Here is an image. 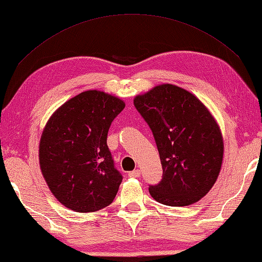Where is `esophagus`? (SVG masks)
I'll return each instance as SVG.
<instances>
[{"label": "esophagus", "mask_w": 262, "mask_h": 262, "mask_svg": "<svg viewBox=\"0 0 262 262\" xmlns=\"http://www.w3.org/2000/svg\"><path fill=\"white\" fill-rule=\"evenodd\" d=\"M128 178H139L140 177V170L139 169H135L132 171H128Z\"/></svg>", "instance_id": "1"}]
</instances>
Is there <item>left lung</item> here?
<instances>
[{"instance_id":"obj_1","label":"left lung","mask_w":262,"mask_h":262,"mask_svg":"<svg viewBox=\"0 0 262 262\" xmlns=\"http://www.w3.org/2000/svg\"><path fill=\"white\" fill-rule=\"evenodd\" d=\"M134 104L151 127L162 166L149 194L169 207L196 203L222 168L224 141L215 117L194 94L170 83L137 95Z\"/></svg>"}]
</instances>
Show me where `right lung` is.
Segmentation results:
<instances>
[{"mask_svg":"<svg viewBox=\"0 0 262 262\" xmlns=\"http://www.w3.org/2000/svg\"><path fill=\"white\" fill-rule=\"evenodd\" d=\"M125 106L121 98L87 91L63 103L42 130L39 165L50 190L76 212L113 203L122 175L106 145L111 123Z\"/></svg>","mask_w":262,"mask_h":262,"instance_id":"1","label":"right lung"}]
</instances>
